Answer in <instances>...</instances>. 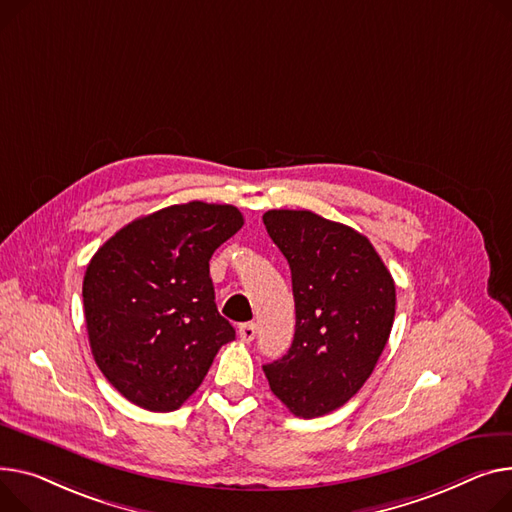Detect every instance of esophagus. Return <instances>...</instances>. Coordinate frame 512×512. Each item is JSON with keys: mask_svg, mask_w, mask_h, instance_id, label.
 Returning <instances> with one entry per match:
<instances>
[{"mask_svg": "<svg viewBox=\"0 0 512 512\" xmlns=\"http://www.w3.org/2000/svg\"><path fill=\"white\" fill-rule=\"evenodd\" d=\"M255 333H257V325L255 323H243V325H238V337L243 339V342H253L255 339Z\"/></svg>", "mask_w": 512, "mask_h": 512, "instance_id": "34e87169", "label": "esophagus"}]
</instances>
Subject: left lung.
Masks as SVG:
<instances>
[{
  "label": "left lung",
  "instance_id": "obj_1",
  "mask_svg": "<svg viewBox=\"0 0 512 512\" xmlns=\"http://www.w3.org/2000/svg\"><path fill=\"white\" fill-rule=\"evenodd\" d=\"M263 224L288 259L296 306L292 346L263 372L294 416L319 418L377 366L395 319V282L368 238L346 224L309 210H269Z\"/></svg>",
  "mask_w": 512,
  "mask_h": 512
}]
</instances>
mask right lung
Returning a JSON list of instances; mask_svg holds the SVG:
<instances>
[{"label":"right lung","mask_w":512,"mask_h":512,"mask_svg":"<svg viewBox=\"0 0 512 512\" xmlns=\"http://www.w3.org/2000/svg\"><path fill=\"white\" fill-rule=\"evenodd\" d=\"M243 224L234 206L189 201L129 222L90 259L82 296L92 356L131 403L179 410L234 339L210 259Z\"/></svg>","instance_id":"1"}]
</instances>
